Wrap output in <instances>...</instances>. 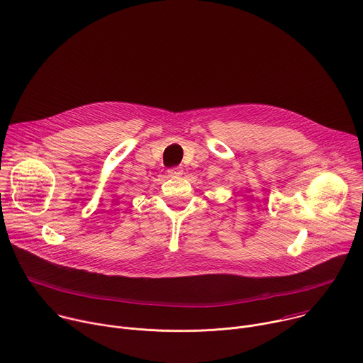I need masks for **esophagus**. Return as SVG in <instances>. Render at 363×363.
<instances>
[{"instance_id": "34e87169", "label": "esophagus", "mask_w": 363, "mask_h": 363, "mask_svg": "<svg viewBox=\"0 0 363 363\" xmlns=\"http://www.w3.org/2000/svg\"><path fill=\"white\" fill-rule=\"evenodd\" d=\"M182 174H184V171L181 167L168 169V177H171V178H179V177H182Z\"/></svg>"}]
</instances>
